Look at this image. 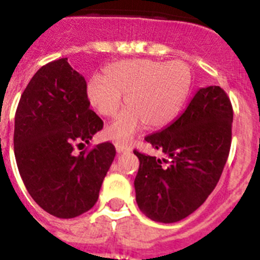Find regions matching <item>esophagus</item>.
I'll return each instance as SVG.
<instances>
[{"label":"esophagus","instance_id":"esophagus-1","mask_svg":"<svg viewBox=\"0 0 260 260\" xmlns=\"http://www.w3.org/2000/svg\"><path fill=\"white\" fill-rule=\"evenodd\" d=\"M130 150H132V148H130V146H127V144H119V143L116 144V151L118 153L128 152Z\"/></svg>","mask_w":260,"mask_h":260}]
</instances>
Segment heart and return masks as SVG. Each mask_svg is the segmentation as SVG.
<instances>
[{"mask_svg": "<svg viewBox=\"0 0 260 260\" xmlns=\"http://www.w3.org/2000/svg\"><path fill=\"white\" fill-rule=\"evenodd\" d=\"M192 88V73L186 62L127 59L112 63L104 77L96 75L87 83L89 103L105 117H113L122 105V93L128 105L105 135L110 141L128 142L147 123L161 128L171 125L181 113Z\"/></svg>", "mask_w": 260, "mask_h": 260, "instance_id": "1", "label": "heart"}]
</instances>
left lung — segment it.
Returning a JSON list of instances; mask_svg holds the SVG:
<instances>
[{
    "instance_id": "8db88e82",
    "label": "left lung",
    "mask_w": 260,
    "mask_h": 260,
    "mask_svg": "<svg viewBox=\"0 0 260 260\" xmlns=\"http://www.w3.org/2000/svg\"><path fill=\"white\" fill-rule=\"evenodd\" d=\"M233 109L219 86L201 88L182 114L161 132L144 138L167 157L134 151L138 207L157 222H177L191 215L213 191L232 142Z\"/></svg>"
}]
</instances>
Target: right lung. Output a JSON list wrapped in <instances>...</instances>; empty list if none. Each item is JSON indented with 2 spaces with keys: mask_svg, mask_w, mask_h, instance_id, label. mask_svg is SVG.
<instances>
[{
  "mask_svg": "<svg viewBox=\"0 0 260 260\" xmlns=\"http://www.w3.org/2000/svg\"><path fill=\"white\" fill-rule=\"evenodd\" d=\"M103 121L89 109L84 77L59 58L36 71L20 96L15 113L14 153L32 199L59 219H73L95 206L116 156L105 142L89 144Z\"/></svg>",
  "mask_w": 260,
  "mask_h": 260,
  "instance_id": "right-lung-1",
  "label": "right lung"
}]
</instances>
